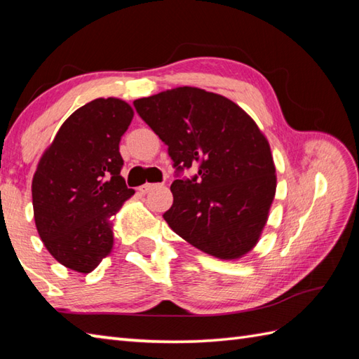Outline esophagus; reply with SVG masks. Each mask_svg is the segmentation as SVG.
Returning a JSON list of instances; mask_svg holds the SVG:
<instances>
[{"label": "esophagus", "instance_id": "34e87169", "mask_svg": "<svg viewBox=\"0 0 359 359\" xmlns=\"http://www.w3.org/2000/svg\"><path fill=\"white\" fill-rule=\"evenodd\" d=\"M157 185L156 184H144V185H142L140 188H139V191L142 193V194H147V193H149L152 188H156Z\"/></svg>", "mask_w": 359, "mask_h": 359}]
</instances>
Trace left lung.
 Masks as SVG:
<instances>
[{"label": "left lung", "instance_id": "8db88e82", "mask_svg": "<svg viewBox=\"0 0 359 359\" xmlns=\"http://www.w3.org/2000/svg\"><path fill=\"white\" fill-rule=\"evenodd\" d=\"M139 116L168 147L175 171L199 165L193 179H175L163 219L182 239L219 259L255 248L276 193L269 140L230 98L182 86L139 98Z\"/></svg>", "mask_w": 359, "mask_h": 359}]
</instances>
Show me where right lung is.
<instances>
[{
	"instance_id": "obj_1",
	"label": "right lung",
	"mask_w": 359,
	"mask_h": 359,
	"mask_svg": "<svg viewBox=\"0 0 359 359\" xmlns=\"http://www.w3.org/2000/svg\"><path fill=\"white\" fill-rule=\"evenodd\" d=\"M134 111L120 98H95L71 114L32 179L38 234L67 269L90 273L114 245L111 217L134 194L120 175L118 144Z\"/></svg>"
}]
</instances>
